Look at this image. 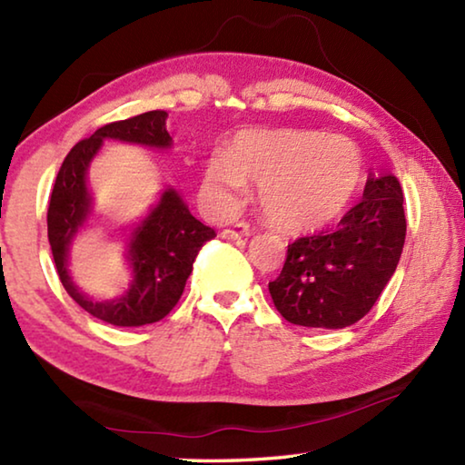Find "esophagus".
Returning <instances> with one entry per match:
<instances>
[{"label": "esophagus", "mask_w": 465, "mask_h": 465, "mask_svg": "<svg viewBox=\"0 0 465 465\" xmlns=\"http://www.w3.org/2000/svg\"><path fill=\"white\" fill-rule=\"evenodd\" d=\"M250 235V225L248 223H233L232 227H227V230L222 232V238L223 240H240V238H246Z\"/></svg>", "instance_id": "1"}]
</instances>
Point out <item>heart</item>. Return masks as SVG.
<instances>
[{"label":"heart","instance_id":"heart-1","mask_svg":"<svg viewBox=\"0 0 465 465\" xmlns=\"http://www.w3.org/2000/svg\"><path fill=\"white\" fill-rule=\"evenodd\" d=\"M363 178L355 141L313 129L246 133L215 153L203 183L217 211H233L258 183V203L272 225L310 232L332 223L349 207Z\"/></svg>","mask_w":465,"mask_h":465}]
</instances>
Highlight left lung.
Returning a JSON list of instances; mask_svg holds the SVG:
<instances>
[{
    "label": "left lung",
    "instance_id": "8db88e82",
    "mask_svg": "<svg viewBox=\"0 0 465 465\" xmlns=\"http://www.w3.org/2000/svg\"><path fill=\"white\" fill-rule=\"evenodd\" d=\"M402 203L396 176H369L363 199L334 232L289 243L281 274L269 282L281 316L291 324L328 330L346 328L367 316L402 254Z\"/></svg>",
    "mask_w": 465,
    "mask_h": 465
}]
</instances>
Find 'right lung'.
Listing matches in <instances>:
<instances>
[{
  "label": "right lung",
  "instance_id": "obj_1",
  "mask_svg": "<svg viewBox=\"0 0 465 465\" xmlns=\"http://www.w3.org/2000/svg\"><path fill=\"white\" fill-rule=\"evenodd\" d=\"M166 119V110H149L133 119L104 124L92 137L74 145L54 178L46 227L57 274L80 308L113 326H145L166 318L183 295L203 243L215 238L211 227L191 215L174 188H168L152 213L131 233L127 258L133 269V281L123 297L113 302H96L84 295L69 277V243L92 211L85 172L92 157L98 153L102 141L116 139L166 149L172 145Z\"/></svg>",
  "mask_w": 465,
  "mask_h": 465
}]
</instances>
